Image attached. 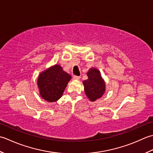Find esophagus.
Masks as SVG:
<instances>
[{
    "instance_id": "obj_1",
    "label": "esophagus",
    "mask_w": 153,
    "mask_h": 153,
    "mask_svg": "<svg viewBox=\"0 0 153 153\" xmlns=\"http://www.w3.org/2000/svg\"><path fill=\"white\" fill-rule=\"evenodd\" d=\"M73 79H74V80H79V79H80V76H76V75H74V76H73Z\"/></svg>"
}]
</instances>
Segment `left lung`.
<instances>
[{
	"mask_svg": "<svg viewBox=\"0 0 153 153\" xmlns=\"http://www.w3.org/2000/svg\"><path fill=\"white\" fill-rule=\"evenodd\" d=\"M87 76L88 79L83 81L85 94L90 101L94 102L104 95L105 91V84L97 68H90Z\"/></svg>",
	"mask_w": 153,
	"mask_h": 153,
	"instance_id": "obj_1",
	"label": "left lung"
}]
</instances>
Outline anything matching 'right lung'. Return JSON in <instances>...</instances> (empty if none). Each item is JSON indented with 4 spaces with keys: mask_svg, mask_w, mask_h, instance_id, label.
<instances>
[{
    "mask_svg": "<svg viewBox=\"0 0 153 153\" xmlns=\"http://www.w3.org/2000/svg\"><path fill=\"white\" fill-rule=\"evenodd\" d=\"M71 76L63 71L60 65H55L39 74L37 86L43 99L49 102L57 101L63 95Z\"/></svg>",
    "mask_w": 153,
    "mask_h": 153,
    "instance_id": "add662e5",
    "label": "right lung"
}]
</instances>
